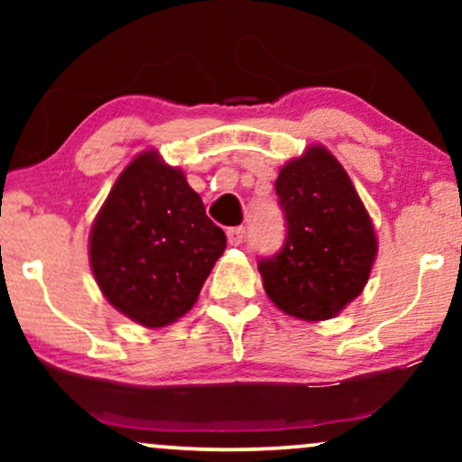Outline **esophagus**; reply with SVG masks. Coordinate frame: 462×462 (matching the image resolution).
Masks as SVG:
<instances>
[{
	"mask_svg": "<svg viewBox=\"0 0 462 462\" xmlns=\"http://www.w3.org/2000/svg\"><path fill=\"white\" fill-rule=\"evenodd\" d=\"M244 236H245V229L244 226H231L229 231H226V239H229L231 245H239L244 242Z\"/></svg>",
	"mask_w": 462,
	"mask_h": 462,
	"instance_id": "1",
	"label": "esophagus"
}]
</instances>
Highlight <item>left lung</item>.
I'll list each match as a JSON object with an SVG mask.
<instances>
[{
    "label": "left lung",
    "instance_id": "obj_1",
    "mask_svg": "<svg viewBox=\"0 0 462 462\" xmlns=\"http://www.w3.org/2000/svg\"><path fill=\"white\" fill-rule=\"evenodd\" d=\"M275 191L286 217L282 250L258 261L264 292L305 321L338 315L362 294L376 258L370 214L337 157L313 144L280 170Z\"/></svg>",
    "mask_w": 462,
    "mask_h": 462
}]
</instances>
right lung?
<instances>
[{
  "label": "right lung",
  "instance_id": "obj_1",
  "mask_svg": "<svg viewBox=\"0 0 462 462\" xmlns=\"http://www.w3.org/2000/svg\"><path fill=\"white\" fill-rule=\"evenodd\" d=\"M226 248L225 231L182 170L157 151L117 176L90 231V267L105 299L144 328L182 318Z\"/></svg>",
  "mask_w": 462,
  "mask_h": 462
}]
</instances>
